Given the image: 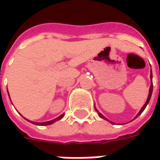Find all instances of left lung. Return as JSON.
Masks as SVG:
<instances>
[{
	"mask_svg": "<svg viewBox=\"0 0 160 160\" xmlns=\"http://www.w3.org/2000/svg\"><path fill=\"white\" fill-rule=\"evenodd\" d=\"M150 78H151L152 84H151V87H150V89H149V94H148V100H147V102L145 103V104H144V105H143V107L141 108V111H140V112L138 113V115H137V116H136V118H137L138 116H140V115H141V113L143 112V111H144V110H145V108L147 107V105H148V103H149V101H150V98H151L152 92V70H151V75H150ZM95 110H96V109H95ZM96 111H98V110H96ZM98 115H99V117H100V118H104V119H105V120H107V119L104 118V116L101 114V113H99V112H98ZM111 123H113V122H111Z\"/></svg>",
	"mask_w": 160,
	"mask_h": 160,
	"instance_id": "1",
	"label": "left lung"
}]
</instances>
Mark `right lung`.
<instances>
[{
	"label": "right lung",
	"mask_w": 160,
	"mask_h": 160,
	"mask_svg": "<svg viewBox=\"0 0 160 160\" xmlns=\"http://www.w3.org/2000/svg\"><path fill=\"white\" fill-rule=\"evenodd\" d=\"M62 118H63V115H62V116H60V117H58V118H56V119H53V120L49 121V122H32V121H29V122H31L33 124H36V125H49V124H52L53 122H56V121L62 119Z\"/></svg>",
	"instance_id": "add662e5"
}]
</instances>
